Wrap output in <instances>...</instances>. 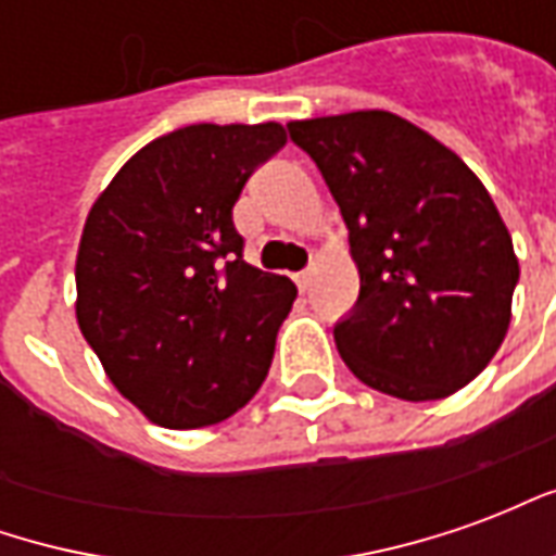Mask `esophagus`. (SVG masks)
Wrapping results in <instances>:
<instances>
[{
  "instance_id": "obj_1",
  "label": "esophagus",
  "mask_w": 556,
  "mask_h": 556,
  "mask_svg": "<svg viewBox=\"0 0 556 556\" xmlns=\"http://www.w3.org/2000/svg\"><path fill=\"white\" fill-rule=\"evenodd\" d=\"M294 282H298V289L301 291H309V286H313V274H309V270H303V274L294 277Z\"/></svg>"
}]
</instances>
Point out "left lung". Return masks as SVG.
<instances>
[{
	"label": "left lung",
	"mask_w": 556,
	"mask_h": 556,
	"mask_svg": "<svg viewBox=\"0 0 556 556\" xmlns=\"http://www.w3.org/2000/svg\"><path fill=\"white\" fill-rule=\"evenodd\" d=\"M349 226L361 274L333 327L363 384L405 402L453 396L497 354L518 255L489 190L455 151L384 110L289 122Z\"/></svg>",
	"instance_id": "1"
}]
</instances>
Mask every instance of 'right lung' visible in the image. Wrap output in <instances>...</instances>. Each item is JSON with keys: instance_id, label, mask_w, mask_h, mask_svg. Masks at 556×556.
I'll return each instance as SVG.
<instances>
[{"instance_id": "right-lung-1", "label": "right lung", "mask_w": 556, "mask_h": 556, "mask_svg": "<svg viewBox=\"0 0 556 556\" xmlns=\"http://www.w3.org/2000/svg\"><path fill=\"white\" fill-rule=\"evenodd\" d=\"M286 127L190 125L148 142L91 205L77 325L115 390L163 429L241 410L298 289L243 262L231 207Z\"/></svg>"}]
</instances>
